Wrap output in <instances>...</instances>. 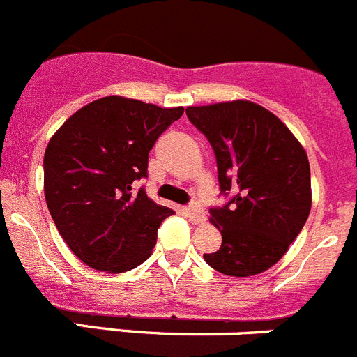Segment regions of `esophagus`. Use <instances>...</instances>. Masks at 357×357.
<instances>
[{"label":"esophagus","mask_w":357,"mask_h":357,"mask_svg":"<svg viewBox=\"0 0 357 357\" xmlns=\"http://www.w3.org/2000/svg\"><path fill=\"white\" fill-rule=\"evenodd\" d=\"M184 212H185V215L191 219L192 223L200 225V223H204V221H205V212H204V208H202L198 204L189 205V207L184 208Z\"/></svg>","instance_id":"esophagus-1"}]
</instances>
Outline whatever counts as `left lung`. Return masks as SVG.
<instances>
[{
    "label": "left lung",
    "mask_w": 357,
    "mask_h": 357,
    "mask_svg": "<svg viewBox=\"0 0 357 357\" xmlns=\"http://www.w3.org/2000/svg\"><path fill=\"white\" fill-rule=\"evenodd\" d=\"M218 161L225 207L211 208L221 248L204 258L227 276L246 278L273 267L305 227L312 208L310 162L289 127L251 100L189 106Z\"/></svg>",
    "instance_id": "left-lung-1"
}]
</instances>
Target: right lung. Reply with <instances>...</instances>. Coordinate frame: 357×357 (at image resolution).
I'll list each match as a JSON object with an SVG mask.
<instances>
[{
  "mask_svg": "<svg viewBox=\"0 0 357 357\" xmlns=\"http://www.w3.org/2000/svg\"><path fill=\"white\" fill-rule=\"evenodd\" d=\"M184 107H159L122 96L86 104L52 134L44 153V192L65 244L97 271L126 273L152 255L172 208L134 182L149 152Z\"/></svg>",
  "mask_w": 357,
  "mask_h": 357,
  "instance_id": "obj_1",
  "label": "right lung"
}]
</instances>
